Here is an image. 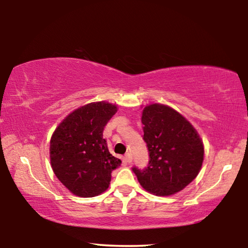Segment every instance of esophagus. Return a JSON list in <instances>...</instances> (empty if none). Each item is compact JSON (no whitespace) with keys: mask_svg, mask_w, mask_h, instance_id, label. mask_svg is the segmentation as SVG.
I'll return each mask as SVG.
<instances>
[{"mask_svg":"<svg viewBox=\"0 0 248 248\" xmlns=\"http://www.w3.org/2000/svg\"><path fill=\"white\" fill-rule=\"evenodd\" d=\"M124 158H125V161H127V163H129V164H130V163H131L132 162V154L131 153H127V154H125V156H124Z\"/></svg>","mask_w":248,"mask_h":248,"instance_id":"obj_1","label":"esophagus"}]
</instances>
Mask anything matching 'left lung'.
I'll use <instances>...</instances> for the list:
<instances>
[{"label": "left lung", "mask_w": 248, "mask_h": 248, "mask_svg": "<svg viewBox=\"0 0 248 248\" xmlns=\"http://www.w3.org/2000/svg\"><path fill=\"white\" fill-rule=\"evenodd\" d=\"M143 140L149 150V165L133 173L146 191L171 196L183 190L199 174L203 143L197 130L170 106L151 104L142 111Z\"/></svg>", "instance_id": "left-lung-1"}]
</instances>
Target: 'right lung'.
I'll use <instances>...</instances> for the list:
<instances>
[{
  "mask_svg": "<svg viewBox=\"0 0 248 248\" xmlns=\"http://www.w3.org/2000/svg\"><path fill=\"white\" fill-rule=\"evenodd\" d=\"M116 105L95 102L75 109L61 121L50 140V162L58 179L84 198L106 191L119 158L109 153L103 131Z\"/></svg>",
  "mask_w": 248,
  "mask_h": 248,
  "instance_id": "right-lung-1",
  "label": "right lung"
}]
</instances>
